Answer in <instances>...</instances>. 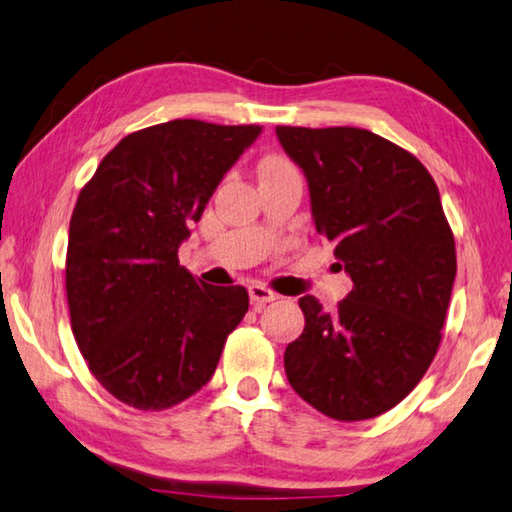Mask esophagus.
Masks as SVG:
<instances>
[{"label": "esophagus", "mask_w": 512, "mask_h": 512, "mask_svg": "<svg viewBox=\"0 0 512 512\" xmlns=\"http://www.w3.org/2000/svg\"><path fill=\"white\" fill-rule=\"evenodd\" d=\"M249 299L256 308H263L265 303H272V301L279 299V294L272 292L270 288H265V285H261V283H251L249 285Z\"/></svg>", "instance_id": "1"}]
</instances>
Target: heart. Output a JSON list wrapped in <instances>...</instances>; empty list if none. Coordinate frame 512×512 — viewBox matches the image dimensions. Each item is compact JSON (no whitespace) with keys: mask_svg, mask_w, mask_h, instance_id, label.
<instances>
[{"mask_svg":"<svg viewBox=\"0 0 512 512\" xmlns=\"http://www.w3.org/2000/svg\"><path fill=\"white\" fill-rule=\"evenodd\" d=\"M285 166H290L285 159H281V157H267L263 164H261V173H267V170H276V168H285Z\"/></svg>","mask_w":512,"mask_h":512,"instance_id":"b5f03b06","label":"heart"}]
</instances>
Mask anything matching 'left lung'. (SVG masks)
Returning a JSON list of instances; mask_svg holds the SVG:
<instances>
[{
  "mask_svg": "<svg viewBox=\"0 0 512 512\" xmlns=\"http://www.w3.org/2000/svg\"><path fill=\"white\" fill-rule=\"evenodd\" d=\"M308 179L312 220L353 281L285 348L292 389L335 420H366L407 398L441 344L456 249L438 186L396 143L362 128H276Z\"/></svg>",
  "mask_w": 512,
  "mask_h": 512,
  "instance_id": "1",
  "label": "left lung"
}]
</instances>
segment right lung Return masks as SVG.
Listing matches in <instances>:
<instances>
[{"mask_svg":"<svg viewBox=\"0 0 512 512\" xmlns=\"http://www.w3.org/2000/svg\"><path fill=\"white\" fill-rule=\"evenodd\" d=\"M261 130L150 125L116 143L78 195L65 267L71 330L94 378L125 405L161 411L191 398L245 317L247 290L197 281L177 249Z\"/></svg>","mask_w":512,"mask_h":512,"instance_id":"right-lung-1","label":"right lung"}]
</instances>
